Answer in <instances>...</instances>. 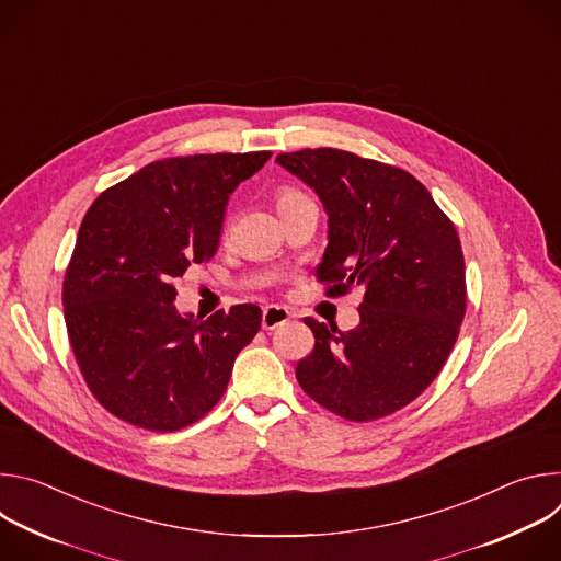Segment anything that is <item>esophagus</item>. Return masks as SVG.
<instances>
[{
  "label": "esophagus",
  "mask_w": 561,
  "mask_h": 561,
  "mask_svg": "<svg viewBox=\"0 0 561 561\" xmlns=\"http://www.w3.org/2000/svg\"><path fill=\"white\" fill-rule=\"evenodd\" d=\"M290 319L288 308L284 306H266L262 312V329L264 331H275L279 327H284Z\"/></svg>",
  "instance_id": "esophagus-1"
}]
</instances>
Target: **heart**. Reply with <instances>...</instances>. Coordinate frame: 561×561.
I'll return each instance as SVG.
<instances>
[{
  "mask_svg": "<svg viewBox=\"0 0 561 561\" xmlns=\"http://www.w3.org/2000/svg\"><path fill=\"white\" fill-rule=\"evenodd\" d=\"M299 193H295V191H284V193H279V197H277V206L279 204H284V202H288V199H293V197H297Z\"/></svg>",
  "mask_w": 561,
  "mask_h": 561,
  "instance_id": "obj_1",
  "label": "heart"
}]
</instances>
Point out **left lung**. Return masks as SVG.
Returning a JSON list of instances; mask_svg holds the SVG:
<instances>
[{
  "instance_id": "8db88e82",
  "label": "left lung",
  "mask_w": 561,
  "mask_h": 561,
  "mask_svg": "<svg viewBox=\"0 0 561 561\" xmlns=\"http://www.w3.org/2000/svg\"><path fill=\"white\" fill-rule=\"evenodd\" d=\"M275 162L329 215L317 279L335 282L331 295L364 290L359 327L348 333L304 319L314 351L295 368L299 386L353 422L404 409L439 375L466 312L455 226L402 169L337 148L282 152Z\"/></svg>"
}]
</instances>
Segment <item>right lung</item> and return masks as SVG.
Listing matches in <instances>:
<instances>
[{
  "instance_id": "1",
  "label": "right lung",
  "mask_w": 561,
  "mask_h": 561,
  "mask_svg": "<svg viewBox=\"0 0 561 561\" xmlns=\"http://www.w3.org/2000/svg\"><path fill=\"white\" fill-rule=\"evenodd\" d=\"M268 159H162L89 208L64 277V314L79 370L115 417L171 433L219 402L262 308L239 304L202 319L178 310L173 282L217 253L230 193Z\"/></svg>"
}]
</instances>
